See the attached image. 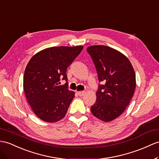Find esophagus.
<instances>
[{
	"mask_svg": "<svg viewBox=\"0 0 159 159\" xmlns=\"http://www.w3.org/2000/svg\"><path fill=\"white\" fill-rule=\"evenodd\" d=\"M77 94L80 96H83L85 94V92H77Z\"/></svg>",
	"mask_w": 159,
	"mask_h": 159,
	"instance_id": "1",
	"label": "esophagus"
}]
</instances>
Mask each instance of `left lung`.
I'll list each match as a JSON object with an SVG mask.
<instances>
[{
    "instance_id": "left-lung-1",
    "label": "left lung",
    "mask_w": 159,
    "mask_h": 159,
    "mask_svg": "<svg viewBox=\"0 0 159 159\" xmlns=\"http://www.w3.org/2000/svg\"><path fill=\"white\" fill-rule=\"evenodd\" d=\"M87 51L98 73L99 86L96 102L90 108L93 115L109 122L121 115L129 105L136 86L132 65L125 55L109 46H88Z\"/></svg>"
}]
</instances>
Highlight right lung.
I'll list each match as a JSON object with an SVG mask.
<instances>
[{
	"label": "right lung",
	"mask_w": 159,
	"mask_h": 159,
	"mask_svg": "<svg viewBox=\"0 0 159 159\" xmlns=\"http://www.w3.org/2000/svg\"><path fill=\"white\" fill-rule=\"evenodd\" d=\"M82 46H58L42 50L31 58L24 76L27 100L38 118L54 123L63 119L75 96V92L63 86L67 81L66 71L83 50Z\"/></svg>",
	"instance_id": "obj_1"
}]
</instances>
